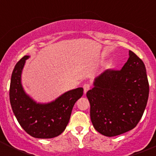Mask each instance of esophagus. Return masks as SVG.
Masks as SVG:
<instances>
[{
    "label": "esophagus",
    "mask_w": 156,
    "mask_h": 156,
    "mask_svg": "<svg viewBox=\"0 0 156 156\" xmlns=\"http://www.w3.org/2000/svg\"><path fill=\"white\" fill-rule=\"evenodd\" d=\"M83 87V92H84V94H86L87 90L90 89V84L89 83H84Z\"/></svg>",
    "instance_id": "34e87169"
}]
</instances>
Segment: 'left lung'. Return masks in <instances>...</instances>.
Listing matches in <instances>:
<instances>
[{"label":"left lung","instance_id":"left-lung-1","mask_svg":"<svg viewBox=\"0 0 156 156\" xmlns=\"http://www.w3.org/2000/svg\"><path fill=\"white\" fill-rule=\"evenodd\" d=\"M149 84L144 62L133 51L122 69L105 70L87 92L94 129L114 137L133 129L148 102Z\"/></svg>","mask_w":156,"mask_h":156}]
</instances>
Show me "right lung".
Segmentation results:
<instances>
[{"instance_id": "add662e5", "label": "right lung", "mask_w": 156, "mask_h": 156, "mask_svg": "<svg viewBox=\"0 0 156 156\" xmlns=\"http://www.w3.org/2000/svg\"><path fill=\"white\" fill-rule=\"evenodd\" d=\"M29 57L22 58L12 72L9 90L12 111L20 126L32 137H57L68 125L73 105L82 97L83 89L69 90L50 103H37L26 94L21 83L22 71Z\"/></svg>"}]
</instances>
